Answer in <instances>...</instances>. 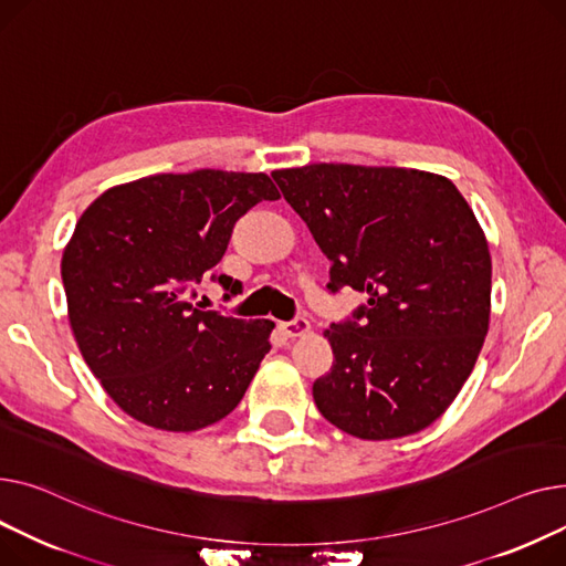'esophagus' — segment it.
I'll return each mask as SVG.
<instances>
[{"label": "esophagus", "mask_w": 566, "mask_h": 566, "mask_svg": "<svg viewBox=\"0 0 566 566\" xmlns=\"http://www.w3.org/2000/svg\"><path fill=\"white\" fill-rule=\"evenodd\" d=\"M281 331H283V334H285L287 338H302V336H306L308 331H311V324H308V319H304V317H296V319H292V322H283V324H281Z\"/></svg>", "instance_id": "obj_1"}]
</instances>
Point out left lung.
Returning a JSON list of instances; mask_svg holds the SVG:
<instances>
[{
    "label": "left lung",
    "instance_id": "8db88e82",
    "mask_svg": "<svg viewBox=\"0 0 566 566\" xmlns=\"http://www.w3.org/2000/svg\"><path fill=\"white\" fill-rule=\"evenodd\" d=\"M331 262L328 290L368 294L358 322L331 324L334 368L319 413L363 441L429 427L471 377L491 317V255L467 198L439 174L306 164L274 171Z\"/></svg>",
    "mask_w": 566,
    "mask_h": 566
}]
</instances>
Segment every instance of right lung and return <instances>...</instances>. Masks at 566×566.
Masks as SVG:
<instances>
[{"mask_svg": "<svg viewBox=\"0 0 566 566\" xmlns=\"http://www.w3.org/2000/svg\"><path fill=\"white\" fill-rule=\"evenodd\" d=\"M281 198L268 174L198 169L109 187L82 212L61 279L75 343L105 392L164 431H196L240 405L272 349V319L191 304L235 221ZM232 294L240 283L219 276Z\"/></svg>", "mask_w": 566, "mask_h": 566, "instance_id": "1", "label": "right lung"}]
</instances>
